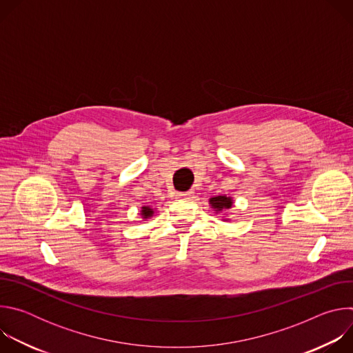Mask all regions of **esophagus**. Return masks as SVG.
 I'll use <instances>...</instances> for the list:
<instances>
[{"label": "esophagus", "instance_id": "esophagus-1", "mask_svg": "<svg viewBox=\"0 0 353 353\" xmlns=\"http://www.w3.org/2000/svg\"><path fill=\"white\" fill-rule=\"evenodd\" d=\"M192 195H194V192H192V191L179 192V194H177V196H179V198H183V199H190V198H192Z\"/></svg>", "mask_w": 353, "mask_h": 353}]
</instances>
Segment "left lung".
Masks as SVG:
<instances>
[{"instance_id": "obj_1", "label": "left lung", "mask_w": 353, "mask_h": 353, "mask_svg": "<svg viewBox=\"0 0 353 353\" xmlns=\"http://www.w3.org/2000/svg\"><path fill=\"white\" fill-rule=\"evenodd\" d=\"M210 204H211V208H214L216 211V214L225 211V210H230L232 205H233V199L232 196H226V195H216V196H212L210 199Z\"/></svg>"}]
</instances>
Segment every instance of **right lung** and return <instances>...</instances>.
Instances as JSON below:
<instances>
[{"label":"right lung","instance_id":"right-lung-1","mask_svg":"<svg viewBox=\"0 0 353 353\" xmlns=\"http://www.w3.org/2000/svg\"><path fill=\"white\" fill-rule=\"evenodd\" d=\"M154 211H155V210H152V208L146 205V207H142V210H141V215H142V218H143V219H148V218H150V216L154 215Z\"/></svg>","mask_w":353,"mask_h":353}]
</instances>
